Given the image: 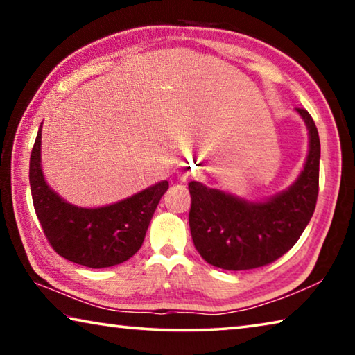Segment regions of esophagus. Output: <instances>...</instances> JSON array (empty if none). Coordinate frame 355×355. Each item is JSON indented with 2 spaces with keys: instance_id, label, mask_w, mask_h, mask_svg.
<instances>
[{
  "instance_id": "1",
  "label": "esophagus",
  "mask_w": 355,
  "mask_h": 355,
  "mask_svg": "<svg viewBox=\"0 0 355 355\" xmlns=\"http://www.w3.org/2000/svg\"><path fill=\"white\" fill-rule=\"evenodd\" d=\"M177 175H178L180 180H182V182H189V180L196 177V171L192 169L191 166H183V167H180V169H178Z\"/></svg>"
}]
</instances>
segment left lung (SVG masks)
Returning <instances> with one entry per match:
<instances>
[{
    "label": "left lung",
    "mask_w": 355,
    "mask_h": 355,
    "mask_svg": "<svg viewBox=\"0 0 355 355\" xmlns=\"http://www.w3.org/2000/svg\"><path fill=\"white\" fill-rule=\"evenodd\" d=\"M309 130L304 171L290 188L263 202H249L228 192L189 183V227L203 260L227 271H245L286 254L313 216L320 189L321 144L310 114L296 107Z\"/></svg>",
    "instance_id": "1"
}]
</instances>
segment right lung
Returning <instances> with one entry per match:
<instances>
[{"label": "right lung", "mask_w": 355, "mask_h": 355, "mask_svg": "<svg viewBox=\"0 0 355 355\" xmlns=\"http://www.w3.org/2000/svg\"><path fill=\"white\" fill-rule=\"evenodd\" d=\"M40 144L42 125L29 159V184L35 214L51 248L65 260L92 269L127 261L141 249L169 183L163 180L112 205H71L46 184L40 164Z\"/></svg>", "instance_id": "1"}]
</instances>
